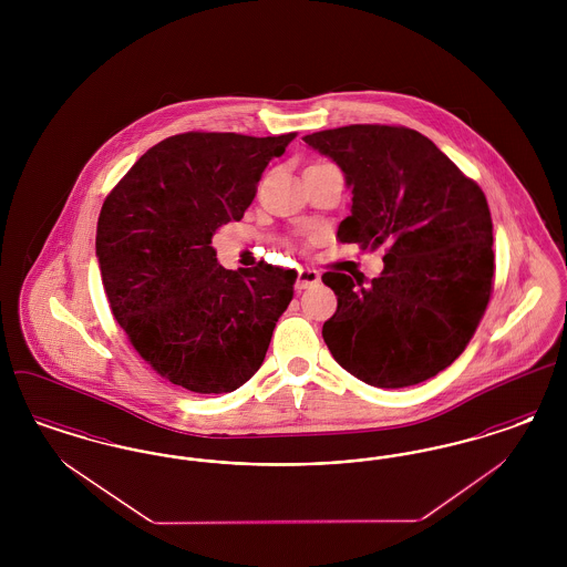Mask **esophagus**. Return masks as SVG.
I'll return each mask as SVG.
<instances>
[{
	"instance_id": "1",
	"label": "esophagus",
	"mask_w": 567,
	"mask_h": 567,
	"mask_svg": "<svg viewBox=\"0 0 567 567\" xmlns=\"http://www.w3.org/2000/svg\"><path fill=\"white\" fill-rule=\"evenodd\" d=\"M319 282H321V274L319 271L310 270V268H299V271H297L296 287L299 291L308 289V287H315Z\"/></svg>"
}]
</instances>
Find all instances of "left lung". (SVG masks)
<instances>
[{"label": "left lung", "instance_id": "1", "mask_svg": "<svg viewBox=\"0 0 567 567\" xmlns=\"http://www.w3.org/2000/svg\"><path fill=\"white\" fill-rule=\"evenodd\" d=\"M303 142L336 162L352 189L338 238L386 246L378 278L323 274L338 296L323 324L327 349L352 377L380 389L435 377L465 351L493 289L485 193L408 127L349 125Z\"/></svg>", "mask_w": 567, "mask_h": 567}]
</instances>
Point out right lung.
I'll return each instance as SVG.
<instances>
[{
  "instance_id": "1",
  "label": "right lung",
  "mask_w": 567,
  "mask_h": 567,
  "mask_svg": "<svg viewBox=\"0 0 567 567\" xmlns=\"http://www.w3.org/2000/svg\"><path fill=\"white\" fill-rule=\"evenodd\" d=\"M296 134L172 135L112 189L95 255L114 319L140 357L193 393H231L252 377L293 299L297 271L225 270L216 229L240 220L264 169Z\"/></svg>"
}]
</instances>
